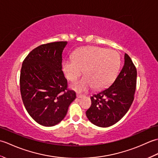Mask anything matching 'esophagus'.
<instances>
[{"label": "esophagus", "instance_id": "esophagus-1", "mask_svg": "<svg viewBox=\"0 0 158 158\" xmlns=\"http://www.w3.org/2000/svg\"><path fill=\"white\" fill-rule=\"evenodd\" d=\"M82 97H83V95H79V94H77V98H82Z\"/></svg>", "mask_w": 158, "mask_h": 158}]
</instances>
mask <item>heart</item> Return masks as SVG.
<instances>
[{"mask_svg": "<svg viewBox=\"0 0 158 158\" xmlns=\"http://www.w3.org/2000/svg\"><path fill=\"white\" fill-rule=\"evenodd\" d=\"M72 58L63 63L66 78L75 81L82 75L84 77L73 84L72 88L78 92H85L94 88L104 89L115 80L120 67V56L115 50L96 46L81 48L74 53Z\"/></svg>", "mask_w": 158, "mask_h": 158, "instance_id": "1", "label": "heart"}]
</instances>
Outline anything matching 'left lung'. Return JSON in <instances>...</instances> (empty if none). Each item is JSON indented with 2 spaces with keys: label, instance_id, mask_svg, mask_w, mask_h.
<instances>
[{
  "label": "left lung",
  "instance_id": "left-lung-1",
  "mask_svg": "<svg viewBox=\"0 0 158 158\" xmlns=\"http://www.w3.org/2000/svg\"><path fill=\"white\" fill-rule=\"evenodd\" d=\"M136 77V66L130 56L125 53L124 65L113 84L91 97V106L86 111L90 122L103 127L119 122L133 102Z\"/></svg>",
  "mask_w": 158,
  "mask_h": 158
}]
</instances>
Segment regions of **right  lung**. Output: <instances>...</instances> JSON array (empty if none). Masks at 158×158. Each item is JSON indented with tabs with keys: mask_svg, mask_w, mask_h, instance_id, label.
Listing matches in <instances>:
<instances>
[{
	"mask_svg": "<svg viewBox=\"0 0 158 158\" xmlns=\"http://www.w3.org/2000/svg\"><path fill=\"white\" fill-rule=\"evenodd\" d=\"M66 41L49 43L32 49L23 61L19 85L22 101L32 118L53 126L64 118L76 98L62 70Z\"/></svg>",
	"mask_w": 158,
	"mask_h": 158,
	"instance_id": "1",
	"label": "right lung"
}]
</instances>
